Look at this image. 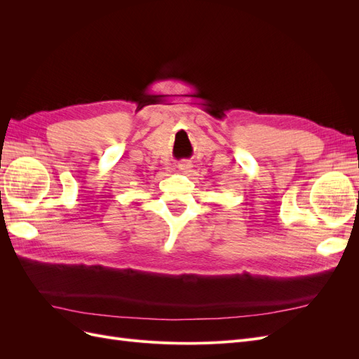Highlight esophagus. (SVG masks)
<instances>
[{
    "instance_id": "1",
    "label": "esophagus",
    "mask_w": 359,
    "mask_h": 359,
    "mask_svg": "<svg viewBox=\"0 0 359 359\" xmlns=\"http://www.w3.org/2000/svg\"><path fill=\"white\" fill-rule=\"evenodd\" d=\"M177 166H178V169H180L181 172L187 173V172L191 169V163H190L189 160H181Z\"/></svg>"
}]
</instances>
